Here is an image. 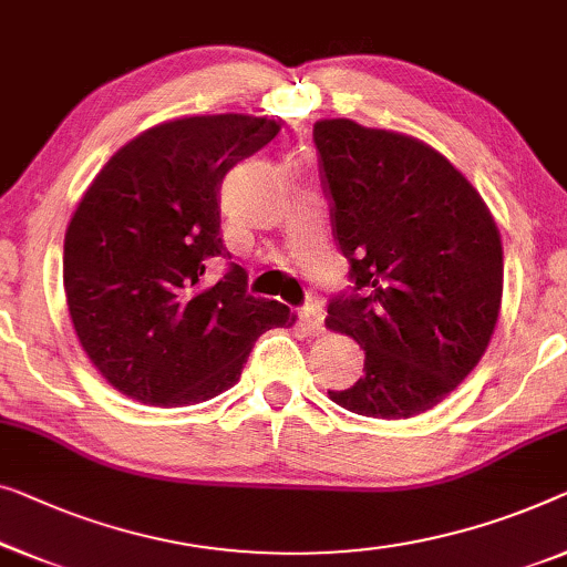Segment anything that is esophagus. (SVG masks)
<instances>
[{"label": "esophagus", "mask_w": 567, "mask_h": 567, "mask_svg": "<svg viewBox=\"0 0 567 567\" xmlns=\"http://www.w3.org/2000/svg\"><path fill=\"white\" fill-rule=\"evenodd\" d=\"M299 319H301V327H303V330H307L309 334H319V332H322L324 311H322V307H319L317 301L307 303V307H303V309L299 311Z\"/></svg>", "instance_id": "obj_1"}]
</instances>
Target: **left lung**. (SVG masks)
I'll list each match as a JSON object with an SVG mask.
<instances>
[{"mask_svg":"<svg viewBox=\"0 0 567 567\" xmlns=\"http://www.w3.org/2000/svg\"><path fill=\"white\" fill-rule=\"evenodd\" d=\"M315 143L350 297L324 324L365 350L355 385L327 391L375 420L437 406L478 365L504 293L502 233L483 196L432 145L352 120H319Z\"/></svg>","mask_w":567,"mask_h":567,"instance_id":"8db88e82","label":"left lung"}]
</instances>
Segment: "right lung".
<instances>
[{
  "label": "right lung",
  "instance_id": "obj_1",
  "mask_svg": "<svg viewBox=\"0 0 567 567\" xmlns=\"http://www.w3.org/2000/svg\"><path fill=\"white\" fill-rule=\"evenodd\" d=\"M276 120L196 114L122 145L81 196L63 243V289L81 348L104 381L151 406H188L240 381L252 344L297 315L245 291L229 266L207 284L219 184L278 135Z\"/></svg>",
  "mask_w": 567,
  "mask_h": 567
}]
</instances>
